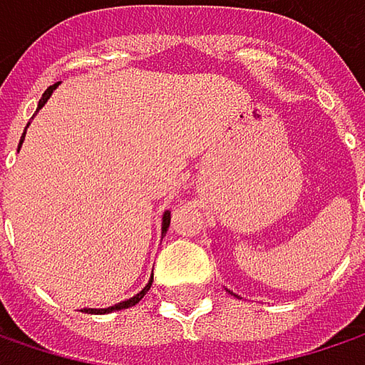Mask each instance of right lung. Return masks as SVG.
Returning a JSON list of instances; mask_svg holds the SVG:
<instances>
[{
	"label": "right lung",
	"instance_id": "add662e5",
	"mask_svg": "<svg viewBox=\"0 0 365 365\" xmlns=\"http://www.w3.org/2000/svg\"><path fill=\"white\" fill-rule=\"evenodd\" d=\"M58 84H52L50 88H46V93L41 95V99H39V103H37V110H41L43 106H46V101L50 99V95H52V91L56 88ZM25 133H27V128H25ZM25 133H23V137H21V143H23V139H25ZM21 143H19V148H21ZM169 224H171V213L167 211L165 215H163V235L167 232V228H169ZM152 279H154V274H152ZM152 279H150V283L139 292V294H135L133 298H128V300H124V302H118V304H113L110 309H84V313H95V315H103V313H111V311H122V309H128V307H135L145 294H148V289L152 287Z\"/></svg>",
	"mask_w": 365,
	"mask_h": 365
}]
</instances>
